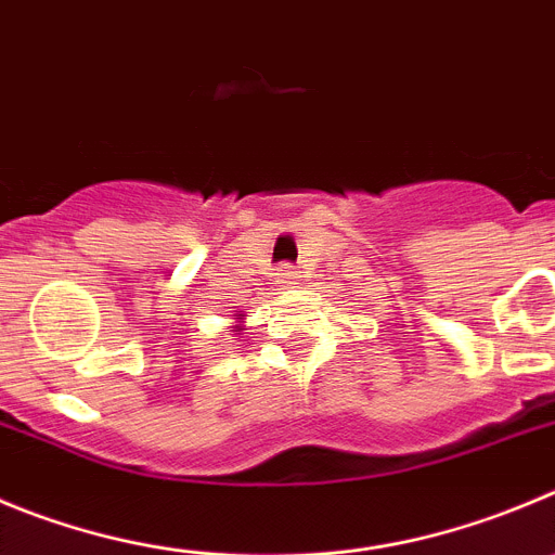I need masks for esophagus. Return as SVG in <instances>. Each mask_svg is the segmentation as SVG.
Returning a JSON list of instances; mask_svg holds the SVG:
<instances>
[{"instance_id": "esophagus-1", "label": "esophagus", "mask_w": 555, "mask_h": 555, "mask_svg": "<svg viewBox=\"0 0 555 555\" xmlns=\"http://www.w3.org/2000/svg\"><path fill=\"white\" fill-rule=\"evenodd\" d=\"M293 279H295V271L289 266H282L276 271V284H279V287H289V284H293Z\"/></svg>"}]
</instances>
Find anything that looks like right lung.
Segmentation results:
<instances>
[{"label": "right lung", "mask_w": 555, "mask_h": 555, "mask_svg": "<svg viewBox=\"0 0 555 555\" xmlns=\"http://www.w3.org/2000/svg\"><path fill=\"white\" fill-rule=\"evenodd\" d=\"M232 320H235L232 331H243V320H246V314H232Z\"/></svg>", "instance_id": "obj_1"}]
</instances>
